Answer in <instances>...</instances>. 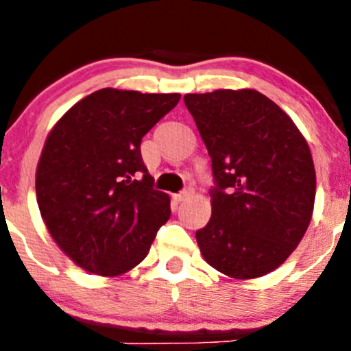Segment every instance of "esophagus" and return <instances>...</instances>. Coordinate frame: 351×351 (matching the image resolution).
Segmentation results:
<instances>
[{
  "label": "esophagus",
  "mask_w": 351,
  "mask_h": 351,
  "mask_svg": "<svg viewBox=\"0 0 351 351\" xmlns=\"http://www.w3.org/2000/svg\"><path fill=\"white\" fill-rule=\"evenodd\" d=\"M191 194H193V189H184V191H180L179 194H176L174 199L176 201H184V199H187V197H189Z\"/></svg>",
  "instance_id": "34e87169"
}]
</instances>
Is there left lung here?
I'll return each instance as SVG.
<instances>
[{
    "mask_svg": "<svg viewBox=\"0 0 351 351\" xmlns=\"http://www.w3.org/2000/svg\"><path fill=\"white\" fill-rule=\"evenodd\" d=\"M211 158V218L196 232L204 261L237 280L268 275L304 237L315 199L311 150L285 110L251 88L187 93Z\"/></svg>",
    "mask_w": 351,
    "mask_h": 351,
    "instance_id": "obj_1",
    "label": "left lung"
}]
</instances>
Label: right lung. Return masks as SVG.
Returning a JSON list of instances; mask_svg holds the SVG:
<instances>
[{
  "label": "right lung",
  "mask_w": 351,
  "mask_h": 351,
  "mask_svg": "<svg viewBox=\"0 0 351 351\" xmlns=\"http://www.w3.org/2000/svg\"><path fill=\"white\" fill-rule=\"evenodd\" d=\"M179 99L102 88L51 130L37 165V203L51 237L80 268L117 276L147 258L171 217V197L154 189L141 138Z\"/></svg>",
  "instance_id": "add662e5"
}]
</instances>
